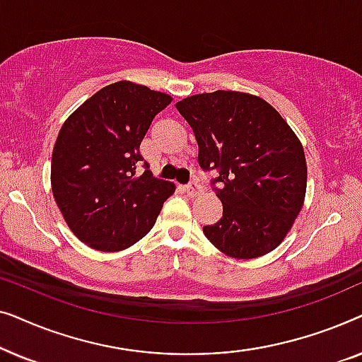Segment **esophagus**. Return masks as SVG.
Here are the masks:
<instances>
[{
  "instance_id": "1",
  "label": "esophagus",
  "mask_w": 362,
  "mask_h": 362,
  "mask_svg": "<svg viewBox=\"0 0 362 362\" xmlns=\"http://www.w3.org/2000/svg\"><path fill=\"white\" fill-rule=\"evenodd\" d=\"M185 191L189 197H196L197 194H201V192H202V187L199 185H196V182H191V185H187L185 187Z\"/></svg>"
}]
</instances>
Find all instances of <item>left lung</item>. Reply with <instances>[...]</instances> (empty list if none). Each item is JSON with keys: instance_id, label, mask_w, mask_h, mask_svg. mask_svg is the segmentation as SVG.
Segmentation results:
<instances>
[{"instance_id": "left-lung-1", "label": "left lung", "mask_w": 362, "mask_h": 362, "mask_svg": "<svg viewBox=\"0 0 362 362\" xmlns=\"http://www.w3.org/2000/svg\"><path fill=\"white\" fill-rule=\"evenodd\" d=\"M194 132L202 170H217L222 217L204 235L232 259H257L281 244L306 194L303 145L264 98L216 90L176 102Z\"/></svg>"}]
</instances>
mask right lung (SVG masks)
<instances>
[{"mask_svg": "<svg viewBox=\"0 0 362 362\" xmlns=\"http://www.w3.org/2000/svg\"><path fill=\"white\" fill-rule=\"evenodd\" d=\"M171 100L120 81L93 93L64 122L52 150L51 187L69 229L86 245L118 252L136 244L175 192L173 182L136 171L140 143Z\"/></svg>", "mask_w": 362, "mask_h": 362, "instance_id": "obj_1", "label": "right lung"}]
</instances>
